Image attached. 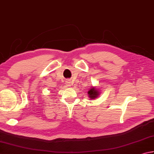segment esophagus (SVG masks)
Instances as JSON below:
<instances>
[{
    "instance_id": "obj_1",
    "label": "esophagus",
    "mask_w": 154,
    "mask_h": 154,
    "mask_svg": "<svg viewBox=\"0 0 154 154\" xmlns=\"http://www.w3.org/2000/svg\"><path fill=\"white\" fill-rule=\"evenodd\" d=\"M66 85H68V86H71V82H70V81H66Z\"/></svg>"
}]
</instances>
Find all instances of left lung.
<instances>
[{
	"label": "left lung",
	"instance_id": "left-lung-1",
	"mask_svg": "<svg viewBox=\"0 0 154 154\" xmlns=\"http://www.w3.org/2000/svg\"><path fill=\"white\" fill-rule=\"evenodd\" d=\"M88 94L89 99H96L97 97H98L100 95V91L96 87L92 86L88 91Z\"/></svg>",
	"mask_w": 154,
	"mask_h": 154
}]
</instances>
